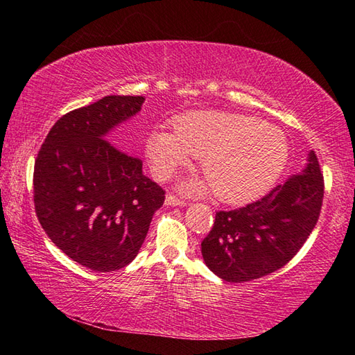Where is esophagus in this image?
<instances>
[{
	"label": "esophagus",
	"instance_id": "34e87169",
	"mask_svg": "<svg viewBox=\"0 0 355 355\" xmlns=\"http://www.w3.org/2000/svg\"><path fill=\"white\" fill-rule=\"evenodd\" d=\"M164 203H166V207H186V202H183V200H180V199H177L175 196H172V194H169V196H166V200H164Z\"/></svg>",
	"mask_w": 355,
	"mask_h": 355
}]
</instances>
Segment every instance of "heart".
<instances>
[{
  "mask_svg": "<svg viewBox=\"0 0 355 355\" xmlns=\"http://www.w3.org/2000/svg\"><path fill=\"white\" fill-rule=\"evenodd\" d=\"M173 131L153 130L147 139V156L153 173L167 178L200 156L207 180H188L186 194L216 197L232 205L257 200L272 188L288 163L290 147L274 125L243 114L196 111L178 117Z\"/></svg>",
  "mask_w": 355,
  "mask_h": 355,
  "instance_id": "b5f03b06",
  "label": "heart"
}]
</instances>
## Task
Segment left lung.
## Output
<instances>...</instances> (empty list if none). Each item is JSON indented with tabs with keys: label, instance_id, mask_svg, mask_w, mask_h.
Here are the masks:
<instances>
[{
	"label": "left lung",
	"instance_id": "left-lung-1",
	"mask_svg": "<svg viewBox=\"0 0 355 355\" xmlns=\"http://www.w3.org/2000/svg\"><path fill=\"white\" fill-rule=\"evenodd\" d=\"M324 180L313 150L307 163L261 200L233 211L216 213L202 241L209 271L232 284L260 279L277 271L307 241L320 218Z\"/></svg>",
	"mask_w": 355,
	"mask_h": 355
}]
</instances>
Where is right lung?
<instances>
[{
    "instance_id": "add662e5",
    "label": "right lung",
    "mask_w": 355,
    "mask_h": 355,
    "mask_svg": "<svg viewBox=\"0 0 355 355\" xmlns=\"http://www.w3.org/2000/svg\"><path fill=\"white\" fill-rule=\"evenodd\" d=\"M144 97L107 95L53 125L34 164V205L42 228L71 260L111 272L135 260L164 191L141 159L110 135L141 111Z\"/></svg>"
}]
</instances>
